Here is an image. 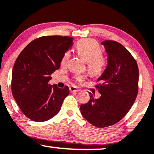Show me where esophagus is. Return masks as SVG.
<instances>
[{
    "label": "esophagus",
    "mask_w": 154,
    "mask_h": 154,
    "mask_svg": "<svg viewBox=\"0 0 154 154\" xmlns=\"http://www.w3.org/2000/svg\"><path fill=\"white\" fill-rule=\"evenodd\" d=\"M69 91L72 93V92H78L80 91V89H79L78 87H75V86H72V87H69Z\"/></svg>",
    "instance_id": "34e87169"
}]
</instances>
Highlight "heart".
<instances>
[{
    "label": "heart",
    "instance_id": "heart-1",
    "mask_svg": "<svg viewBox=\"0 0 154 154\" xmlns=\"http://www.w3.org/2000/svg\"><path fill=\"white\" fill-rule=\"evenodd\" d=\"M76 50L79 56L87 62V69L91 75L99 76L103 72L107 62L102 55L101 48L97 42L93 39H82L76 45ZM70 53L66 51L61 59V65H66ZM85 79V75L75 76V79L78 82L84 81Z\"/></svg>",
    "mask_w": 154,
    "mask_h": 154
}]
</instances>
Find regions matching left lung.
Listing matches in <instances>:
<instances>
[{
	"instance_id": "8db88e82",
	"label": "left lung",
	"mask_w": 154,
	"mask_h": 154,
	"mask_svg": "<svg viewBox=\"0 0 154 154\" xmlns=\"http://www.w3.org/2000/svg\"><path fill=\"white\" fill-rule=\"evenodd\" d=\"M108 53V65L96 85L99 98L90 93L88 103L80 106L84 118L97 128L111 126L125 116L138 94L139 69L125 47L115 41L101 43Z\"/></svg>"
}]
</instances>
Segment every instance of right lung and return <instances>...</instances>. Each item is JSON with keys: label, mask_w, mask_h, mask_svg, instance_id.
<instances>
[{"label": "right lung", "mask_w": 154, "mask_h": 154, "mask_svg": "<svg viewBox=\"0 0 154 154\" xmlns=\"http://www.w3.org/2000/svg\"><path fill=\"white\" fill-rule=\"evenodd\" d=\"M72 42L70 36H42L30 42L16 59L12 93L21 111L33 121L44 122L53 118L69 94L67 86L60 89L48 82Z\"/></svg>", "instance_id": "right-lung-1"}]
</instances>
